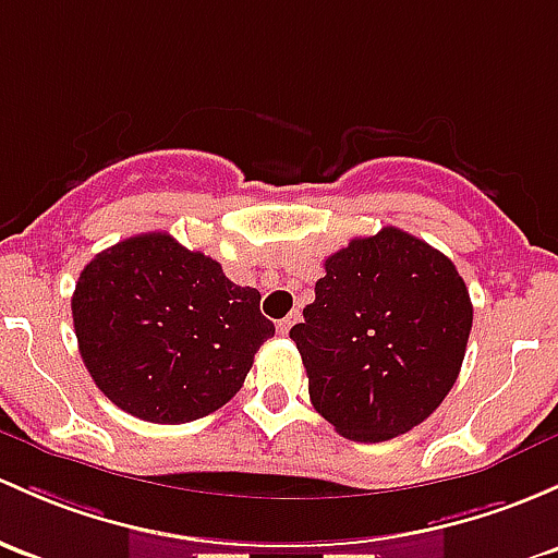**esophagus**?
Here are the masks:
<instances>
[{
	"label": "esophagus",
	"instance_id": "obj_1",
	"mask_svg": "<svg viewBox=\"0 0 558 558\" xmlns=\"http://www.w3.org/2000/svg\"><path fill=\"white\" fill-rule=\"evenodd\" d=\"M296 320H299V310H294V313H289V315H286L283 320H280V324H278V331H280V333H289V331H291V326H294Z\"/></svg>",
	"mask_w": 558,
	"mask_h": 558
}]
</instances>
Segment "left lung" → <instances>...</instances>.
<instances>
[{"mask_svg":"<svg viewBox=\"0 0 558 558\" xmlns=\"http://www.w3.org/2000/svg\"><path fill=\"white\" fill-rule=\"evenodd\" d=\"M471 326V296L451 259L385 227L328 256L291 339L315 412L344 438L377 444L441 407Z\"/></svg>","mask_w":558,"mask_h":558,"instance_id":"8db88e82","label":"left lung"}]
</instances>
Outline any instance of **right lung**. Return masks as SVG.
<instances>
[{
    "label": "right lung",
    "mask_w": 558,
    "mask_h": 558,
    "mask_svg": "<svg viewBox=\"0 0 558 558\" xmlns=\"http://www.w3.org/2000/svg\"><path fill=\"white\" fill-rule=\"evenodd\" d=\"M262 294L168 232L96 254L72 296L74 333L93 383L114 407L157 425L216 412L240 390L275 333Z\"/></svg>",
    "instance_id": "1"
}]
</instances>
